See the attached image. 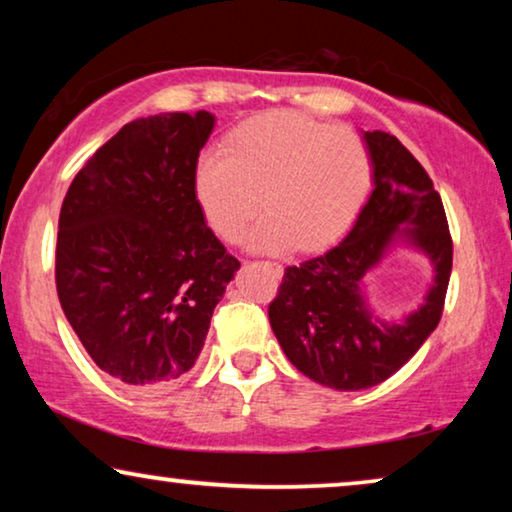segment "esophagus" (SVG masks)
Listing matches in <instances>:
<instances>
[{
  "mask_svg": "<svg viewBox=\"0 0 512 512\" xmlns=\"http://www.w3.org/2000/svg\"><path fill=\"white\" fill-rule=\"evenodd\" d=\"M265 265H268V268L272 270V272H275V275L279 277V275H282V272H284V268H282V265H279V263H275V261H265Z\"/></svg>",
  "mask_w": 512,
  "mask_h": 512,
  "instance_id": "1",
  "label": "esophagus"
}]
</instances>
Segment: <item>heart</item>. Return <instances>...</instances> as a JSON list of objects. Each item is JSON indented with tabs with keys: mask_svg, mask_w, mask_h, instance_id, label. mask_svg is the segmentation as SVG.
I'll return each mask as SVG.
<instances>
[{
	"mask_svg": "<svg viewBox=\"0 0 512 512\" xmlns=\"http://www.w3.org/2000/svg\"><path fill=\"white\" fill-rule=\"evenodd\" d=\"M373 179V156L359 132L333 128L300 111H270L237 125L223 153L198 160L193 188L209 228L237 242L251 233L263 251H319L359 216Z\"/></svg>",
	"mask_w": 512,
	"mask_h": 512,
	"instance_id": "b5f03b06",
	"label": "heart"
}]
</instances>
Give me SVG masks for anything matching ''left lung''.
Returning a JSON list of instances; mask_svg holds the SVG:
<instances>
[{"label": "left lung", "instance_id": "obj_1", "mask_svg": "<svg viewBox=\"0 0 512 512\" xmlns=\"http://www.w3.org/2000/svg\"><path fill=\"white\" fill-rule=\"evenodd\" d=\"M375 188L354 228L338 247L284 270L268 317L284 354L300 373L324 387L356 391L389 380L408 363L443 317L452 272V235L443 200L417 158L382 130H368ZM437 265V284L405 325H375L358 284L379 260L396 227Z\"/></svg>", "mask_w": 512, "mask_h": 512}]
</instances>
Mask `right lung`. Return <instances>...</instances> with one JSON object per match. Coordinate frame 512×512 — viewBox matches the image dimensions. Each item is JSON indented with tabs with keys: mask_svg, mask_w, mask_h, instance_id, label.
<instances>
[{
	"mask_svg": "<svg viewBox=\"0 0 512 512\" xmlns=\"http://www.w3.org/2000/svg\"><path fill=\"white\" fill-rule=\"evenodd\" d=\"M212 128L207 111L137 118L86 160L62 200V312L90 359L130 387H165L193 368L240 268L195 198Z\"/></svg>",
	"mask_w": 512,
	"mask_h": 512,
	"instance_id": "1",
	"label": "right lung"
}]
</instances>
